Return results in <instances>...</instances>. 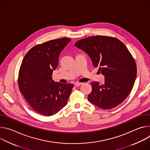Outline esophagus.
<instances>
[{"mask_svg":"<svg viewBox=\"0 0 150 150\" xmlns=\"http://www.w3.org/2000/svg\"><path fill=\"white\" fill-rule=\"evenodd\" d=\"M82 83H81V82H76V83H75V87H79V86H80V85H82Z\"/></svg>","mask_w":150,"mask_h":150,"instance_id":"obj_1","label":"esophagus"}]
</instances>
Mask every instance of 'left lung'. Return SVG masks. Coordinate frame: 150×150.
<instances>
[{
	"label": "left lung",
	"mask_w": 150,
	"mask_h": 150,
	"mask_svg": "<svg viewBox=\"0 0 150 150\" xmlns=\"http://www.w3.org/2000/svg\"><path fill=\"white\" fill-rule=\"evenodd\" d=\"M75 47L87 53L95 68L104 76V82H91L89 101L103 109H110L131 93L137 76V65L127 47L119 39L103 35L76 41Z\"/></svg>",
	"instance_id": "left-lung-1"
}]
</instances>
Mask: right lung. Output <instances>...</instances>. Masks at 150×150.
I'll use <instances>...</instances> for the list:
<instances>
[{
	"instance_id": "obj_1",
	"label": "right lung",
	"mask_w": 150,
	"mask_h": 150,
	"mask_svg": "<svg viewBox=\"0 0 150 150\" xmlns=\"http://www.w3.org/2000/svg\"><path fill=\"white\" fill-rule=\"evenodd\" d=\"M68 38L50 40L31 48L24 56L18 74V87L31 108L46 116L53 115L65 106L74 85L56 82L52 74L58 66L62 50Z\"/></svg>"
}]
</instances>
